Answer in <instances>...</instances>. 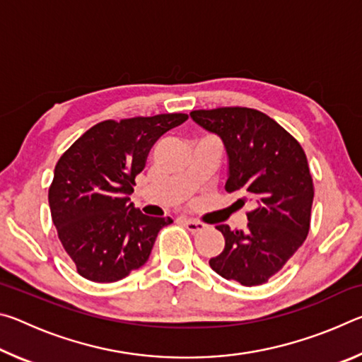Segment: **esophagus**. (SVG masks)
I'll return each instance as SVG.
<instances>
[{
    "label": "esophagus",
    "mask_w": 362,
    "mask_h": 362,
    "mask_svg": "<svg viewBox=\"0 0 362 362\" xmlns=\"http://www.w3.org/2000/svg\"><path fill=\"white\" fill-rule=\"evenodd\" d=\"M183 225L187 226L188 231L192 233H198V231H203L206 230V225L203 222H198V220H193V218H182Z\"/></svg>",
    "instance_id": "esophagus-1"
}]
</instances>
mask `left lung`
I'll return each mask as SVG.
<instances>
[{
	"mask_svg": "<svg viewBox=\"0 0 362 362\" xmlns=\"http://www.w3.org/2000/svg\"><path fill=\"white\" fill-rule=\"evenodd\" d=\"M189 116L223 142L228 156L226 192L241 189L254 203L246 230L217 225L225 249L209 265L222 278L243 286L267 283L310 231L315 189L305 151L276 121L252 108L194 110Z\"/></svg>",
	"mask_w": 362,
	"mask_h": 362,
	"instance_id": "obj_1",
	"label": "left lung"
}]
</instances>
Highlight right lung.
<instances>
[{"label":"right lung","mask_w":362,"mask_h":362,"mask_svg":"<svg viewBox=\"0 0 362 362\" xmlns=\"http://www.w3.org/2000/svg\"><path fill=\"white\" fill-rule=\"evenodd\" d=\"M188 119L183 113L102 121L60 156L49 188L52 222L78 273L115 283L145 265L170 217L145 216L129 203L153 144Z\"/></svg>","instance_id":"obj_1"}]
</instances>
